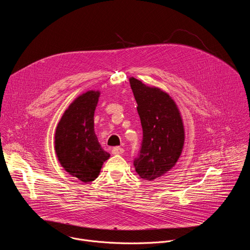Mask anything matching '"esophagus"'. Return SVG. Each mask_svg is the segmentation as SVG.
Wrapping results in <instances>:
<instances>
[{
  "mask_svg": "<svg viewBox=\"0 0 250 250\" xmlns=\"http://www.w3.org/2000/svg\"><path fill=\"white\" fill-rule=\"evenodd\" d=\"M124 148H122V147H119V146H117V147H114L113 149H112V153L113 154H115V155H118V154H123L124 153Z\"/></svg>",
  "mask_w": 250,
  "mask_h": 250,
  "instance_id": "1",
  "label": "esophagus"
}]
</instances>
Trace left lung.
<instances>
[{
	"label": "left lung",
	"instance_id": "1",
	"mask_svg": "<svg viewBox=\"0 0 250 250\" xmlns=\"http://www.w3.org/2000/svg\"><path fill=\"white\" fill-rule=\"evenodd\" d=\"M128 80L144 131L141 149L133 164L140 178L153 181L170 171L179 159L185 142L184 123L168 93L134 77Z\"/></svg>",
	"mask_w": 250,
	"mask_h": 250
}]
</instances>
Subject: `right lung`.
Segmentation results:
<instances>
[{
	"mask_svg": "<svg viewBox=\"0 0 250 250\" xmlns=\"http://www.w3.org/2000/svg\"><path fill=\"white\" fill-rule=\"evenodd\" d=\"M100 91L79 95L63 113L55 130L54 148L64 170L83 183L94 181L110 158L98 141L94 115Z\"/></svg>",
	"mask_w": 250,
	"mask_h": 250,
	"instance_id": "add662e5",
	"label": "right lung"
}]
</instances>
